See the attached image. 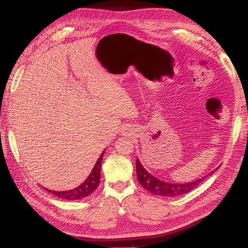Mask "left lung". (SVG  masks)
<instances>
[{"label":"left lung","instance_id":"obj_1","mask_svg":"<svg viewBox=\"0 0 248 248\" xmlns=\"http://www.w3.org/2000/svg\"><path fill=\"white\" fill-rule=\"evenodd\" d=\"M137 176L138 180L141 184V186L145 188L146 190L152 192L154 195L157 196H166V197H175L188 194V192L194 190L196 187H198L199 185L203 182V178H200L195 182L187 183V184H170L162 182L157 178H155L154 176L149 174L145 170L143 166L140 164V161L137 158ZM215 171H211L209 175H211ZM208 176V175H207Z\"/></svg>","mask_w":248,"mask_h":248}]
</instances>
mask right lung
<instances>
[{"label":"right lung","mask_w":248,"mask_h":248,"mask_svg":"<svg viewBox=\"0 0 248 248\" xmlns=\"http://www.w3.org/2000/svg\"><path fill=\"white\" fill-rule=\"evenodd\" d=\"M104 152L97 159V162H96L94 169L92 170V173L90 174L89 177H87V179L82 185H79L78 187L69 191H54V190H48V189L46 190L48 192H51V194H53L54 196H57L58 198L65 199V200H78V199L85 198V197L91 195L92 192L98 187V185L100 183V165H102Z\"/></svg>","instance_id":"obj_1"}]
</instances>
